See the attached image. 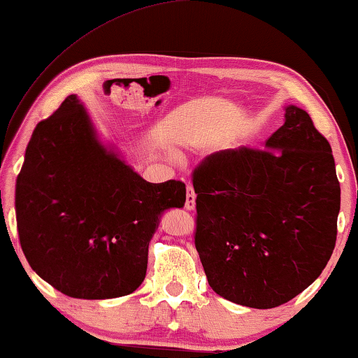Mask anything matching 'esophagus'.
I'll return each mask as SVG.
<instances>
[{
	"mask_svg": "<svg viewBox=\"0 0 358 358\" xmlns=\"http://www.w3.org/2000/svg\"><path fill=\"white\" fill-rule=\"evenodd\" d=\"M185 208L195 210V192L192 187H187V194H185Z\"/></svg>",
	"mask_w": 358,
	"mask_h": 358,
	"instance_id": "34e87169",
	"label": "esophagus"
}]
</instances>
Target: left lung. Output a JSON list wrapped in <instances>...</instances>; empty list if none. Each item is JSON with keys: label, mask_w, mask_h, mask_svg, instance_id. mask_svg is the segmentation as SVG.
Here are the masks:
<instances>
[{"label": "left lung", "mask_w": 358, "mask_h": 358, "mask_svg": "<svg viewBox=\"0 0 358 358\" xmlns=\"http://www.w3.org/2000/svg\"><path fill=\"white\" fill-rule=\"evenodd\" d=\"M195 248L208 285L268 310L311 285L336 246L341 185L329 141L306 110L285 107L266 150L208 156L194 173Z\"/></svg>", "instance_id": "left-lung-1"}]
</instances>
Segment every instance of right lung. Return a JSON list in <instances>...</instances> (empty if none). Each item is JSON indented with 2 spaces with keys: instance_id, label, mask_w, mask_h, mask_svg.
<instances>
[{
  "instance_id": "right-lung-1",
  "label": "right lung",
  "mask_w": 358,
  "mask_h": 358,
  "mask_svg": "<svg viewBox=\"0 0 358 358\" xmlns=\"http://www.w3.org/2000/svg\"><path fill=\"white\" fill-rule=\"evenodd\" d=\"M184 203L185 184L146 182L99 138L76 94L37 124L16 180L19 241L29 266L81 300L135 292L161 215Z\"/></svg>"
}]
</instances>
